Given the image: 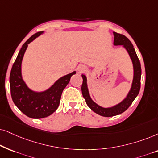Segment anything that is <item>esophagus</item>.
I'll list each match as a JSON object with an SVG mask.
<instances>
[{
    "mask_svg": "<svg viewBox=\"0 0 158 158\" xmlns=\"http://www.w3.org/2000/svg\"><path fill=\"white\" fill-rule=\"evenodd\" d=\"M86 70H87V68H86L85 66H80L78 67V71H79V72L80 73H82Z\"/></svg>",
    "mask_w": 158,
    "mask_h": 158,
    "instance_id": "1",
    "label": "esophagus"
}]
</instances>
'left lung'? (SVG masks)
<instances>
[{"instance_id":"obj_1","label":"left lung","mask_w":158,"mask_h":158,"mask_svg":"<svg viewBox=\"0 0 158 158\" xmlns=\"http://www.w3.org/2000/svg\"><path fill=\"white\" fill-rule=\"evenodd\" d=\"M114 35V45H123L129 52L130 58L133 63L134 66V79L133 82H132L131 88L130 90L129 94L127 98L124 100L120 102L119 104L116 106L112 107V108H102L95 102H93L90 98L89 91H88L87 85V78L86 76L82 74L83 82L81 85V92H82V95L84 98L85 99L86 103L89 106V108L93 110L94 113L97 114L102 115L104 117H111L121 114L123 113L129 108V107L131 106L134 99L136 98L138 95L139 92L140 90L141 86V74H142V69H141V64L140 61L139 60L136 55L135 50H134V46L131 43V41L127 38V37L124 36L121 34H118L117 32H113Z\"/></svg>"}]
</instances>
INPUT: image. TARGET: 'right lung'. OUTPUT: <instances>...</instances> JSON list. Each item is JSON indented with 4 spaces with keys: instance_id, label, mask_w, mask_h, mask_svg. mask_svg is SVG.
<instances>
[{
    "instance_id": "add662e5",
    "label": "right lung",
    "mask_w": 158,
    "mask_h": 158,
    "mask_svg": "<svg viewBox=\"0 0 158 158\" xmlns=\"http://www.w3.org/2000/svg\"><path fill=\"white\" fill-rule=\"evenodd\" d=\"M39 31L27 40L19 50L10 73V88L12 100L22 112L31 118L49 116L57 110L63 90L68 85L76 71L60 78L46 91L35 92L29 89L22 77V61L28 44L40 35Z\"/></svg>"
}]
</instances>
